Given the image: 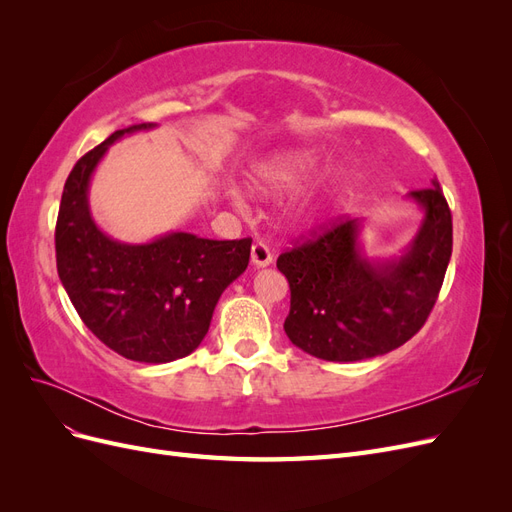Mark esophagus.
I'll return each instance as SVG.
<instances>
[{
    "label": "esophagus",
    "instance_id": "esophagus-1",
    "mask_svg": "<svg viewBox=\"0 0 512 512\" xmlns=\"http://www.w3.org/2000/svg\"><path fill=\"white\" fill-rule=\"evenodd\" d=\"M271 262H273V254H271L269 247L262 241H256L252 245V265L262 269V267H269Z\"/></svg>",
    "mask_w": 512,
    "mask_h": 512
}]
</instances>
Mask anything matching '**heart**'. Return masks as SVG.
I'll return each mask as SVG.
<instances>
[{"label":"heart","instance_id":"obj_1","mask_svg":"<svg viewBox=\"0 0 512 512\" xmlns=\"http://www.w3.org/2000/svg\"><path fill=\"white\" fill-rule=\"evenodd\" d=\"M320 156L312 149H282L258 160L250 170V185L260 194H286L297 190L320 168ZM322 192L309 190L288 207L286 220L292 228L312 222L320 209Z\"/></svg>","mask_w":512,"mask_h":512}]
</instances>
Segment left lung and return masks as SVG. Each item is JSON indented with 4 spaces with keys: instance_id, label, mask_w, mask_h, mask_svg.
Listing matches in <instances>:
<instances>
[{
    "instance_id": "left-lung-1",
    "label": "left lung",
    "mask_w": 512,
    "mask_h": 512,
    "mask_svg": "<svg viewBox=\"0 0 512 512\" xmlns=\"http://www.w3.org/2000/svg\"><path fill=\"white\" fill-rule=\"evenodd\" d=\"M425 218L397 258H367L361 220H339L277 258L290 284L284 331L303 352L352 363L404 346L436 305L453 252V218L438 179L408 194Z\"/></svg>"
}]
</instances>
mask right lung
Masks as SVG:
<instances>
[{"label": "right lung", "mask_w": 512, "mask_h": 512, "mask_svg": "<svg viewBox=\"0 0 512 512\" xmlns=\"http://www.w3.org/2000/svg\"><path fill=\"white\" fill-rule=\"evenodd\" d=\"M113 132L74 164L55 226L57 273L85 327L104 346L138 363H170L203 342L222 292L250 262L252 239L213 241L166 232L149 243L111 239L91 218L89 181L121 136Z\"/></svg>", "instance_id": "obj_1"}]
</instances>
